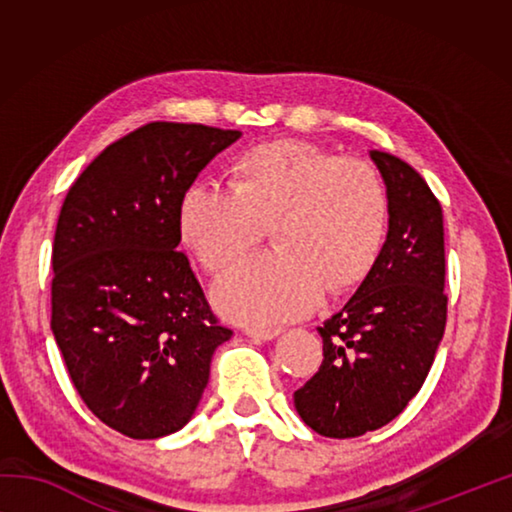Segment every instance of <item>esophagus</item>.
Masks as SVG:
<instances>
[{"mask_svg": "<svg viewBox=\"0 0 512 512\" xmlns=\"http://www.w3.org/2000/svg\"><path fill=\"white\" fill-rule=\"evenodd\" d=\"M246 334L253 341H271V339H275L277 334H280V329H275V327H266V329H262V327H246Z\"/></svg>", "mask_w": 512, "mask_h": 512, "instance_id": "esophagus-1", "label": "esophagus"}]
</instances>
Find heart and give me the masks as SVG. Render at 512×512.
<instances>
[{
  "label": "heart",
  "mask_w": 512,
  "mask_h": 512,
  "mask_svg": "<svg viewBox=\"0 0 512 512\" xmlns=\"http://www.w3.org/2000/svg\"><path fill=\"white\" fill-rule=\"evenodd\" d=\"M232 189L196 183L178 203V235L207 273L239 264L271 230L275 250L214 287L232 320L266 327L314 309L323 293L354 291L375 271L391 203L366 160L336 158L314 142L250 146L230 164Z\"/></svg>",
  "instance_id": "1"
}]
</instances>
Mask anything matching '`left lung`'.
<instances>
[{
    "mask_svg": "<svg viewBox=\"0 0 512 512\" xmlns=\"http://www.w3.org/2000/svg\"><path fill=\"white\" fill-rule=\"evenodd\" d=\"M391 203L375 271L318 327L323 363L293 402L307 427L357 438L400 415L424 384L447 323L443 210L411 164L370 151Z\"/></svg>",
    "mask_w": 512,
    "mask_h": 512,
    "instance_id": "8db88e82",
    "label": "left lung"
}]
</instances>
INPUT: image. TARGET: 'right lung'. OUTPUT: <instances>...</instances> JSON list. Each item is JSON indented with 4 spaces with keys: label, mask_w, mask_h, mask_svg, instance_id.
Returning <instances> with one entry per match:
<instances>
[{
    "label": "right lung",
    "mask_w": 512,
    "mask_h": 512,
    "mask_svg": "<svg viewBox=\"0 0 512 512\" xmlns=\"http://www.w3.org/2000/svg\"><path fill=\"white\" fill-rule=\"evenodd\" d=\"M239 135L151 121L106 146L60 207L51 332L85 406L128 438L183 429L232 336L178 250V203Z\"/></svg>",
    "instance_id": "add662e5"
}]
</instances>
